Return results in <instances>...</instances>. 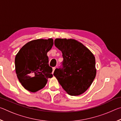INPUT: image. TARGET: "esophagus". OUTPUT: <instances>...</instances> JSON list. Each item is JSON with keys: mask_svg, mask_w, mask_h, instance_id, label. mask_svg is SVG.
<instances>
[{"mask_svg": "<svg viewBox=\"0 0 121 121\" xmlns=\"http://www.w3.org/2000/svg\"><path fill=\"white\" fill-rule=\"evenodd\" d=\"M56 69V67H53V71H52V73H54V71L55 69Z\"/></svg>", "mask_w": 121, "mask_h": 121, "instance_id": "34e87169", "label": "esophagus"}]
</instances>
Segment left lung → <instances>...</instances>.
Listing matches in <instances>:
<instances>
[{
	"instance_id": "obj_1",
	"label": "left lung",
	"mask_w": 121,
	"mask_h": 121,
	"mask_svg": "<svg viewBox=\"0 0 121 121\" xmlns=\"http://www.w3.org/2000/svg\"><path fill=\"white\" fill-rule=\"evenodd\" d=\"M54 45L62 52L63 61V68L56 69L53 75L68 95H82L95 77V56L86 47L74 39L56 38Z\"/></svg>"
}]
</instances>
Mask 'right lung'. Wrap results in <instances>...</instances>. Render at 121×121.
Masks as SVG:
<instances>
[{
    "instance_id": "add662e5",
    "label": "right lung",
    "mask_w": 121,
    "mask_h": 121,
    "mask_svg": "<svg viewBox=\"0 0 121 121\" xmlns=\"http://www.w3.org/2000/svg\"><path fill=\"white\" fill-rule=\"evenodd\" d=\"M53 45L52 38L33 40L24 45L16 55V75L26 90L36 92L45 87L48 78L53 77L47 56Z\"/></svg>"
}]
</instances>
